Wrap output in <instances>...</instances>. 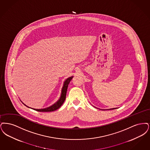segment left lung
Returning <instances> with one entry per match:
<instances>
[{"label":"left lung","instance_id":"obj_1","mask_svg":"<svg viewBox=\"0 0 150 150\" xmlns=\"http://www.w3.org/2000/svg\"><path fill=\"white\" fill-rule=\"evenodd\" d=\"M117 108H112V109H106V110H112V109H115Z\"/></svg>","mask_w":150,"mask_h":150}]
</instances>
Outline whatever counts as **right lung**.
Segmentation results:
<instances>
[{
  "mask_svg": "<svg viewBox=\"0 0 150 150\" xmlns=\"http://www.w3.org/2000/svg\"><path fill=\"white\" fill-rule=\"evenodd\" d=\"M73 76L67 78L64 81V84H63V88L62 89V93H61L60 98L57 101V103H55V104H54L52 106H50L49 107H47V108H44V109H33V108H31V109H33L35 110L40 111V112H49V111H53L56 110L58 109L62 105V104H63V103L65 101L68 86V85H69V82H71V79L73 78ZM24 105L27 107L30 108V107L27 106L26 105Z\"/></svg>",
  "mask_w": 150,
  "mask_h": 150,
  "instance_id": "obj_1",
  "label": "right lung"
}]
</instances>
